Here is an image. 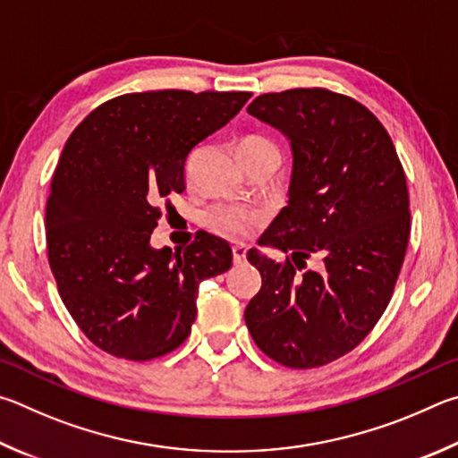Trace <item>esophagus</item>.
Returning <instances> with one entry per match:
<instances>
[{"mask_svg":"<svg viewBox=\"0 0 458 458\" xmlns=\"http://www.w3.org/2000/svg\"><path fill=\"white\" fill-rule=\"evenodd\" d=\"M231 251H233V261L235 263H243L245 261V255H247V247L245 245H233L231 247Z\"/></svg>","mask_w":458,"mask_h":458,"instance_id":"obj_1","label":"esophagus"}]
</instances>
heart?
I'll use <instances>...</instances> for the list:
<instances>
[{
	"mask_svg": "<svg viewBox=\"0 0 458 458\" xmlns=\"http://www.w3.org/2000/svg\"><path fill=\"white\" fill-rule=\"evenodd\" d=\"M237 157L239 160L247 158H279V150L271 140L261 139V136H245L237 142ZM259 221L258 213L251 211H237V208H216L208 215L211 227L225 231L229 235H243L250 231L255 223Z\"/></svg>",
	"mask_w": 458,
	"mask_h": 458,
	"instance_id": "1",
	"label": "heart"
}]
</instances>
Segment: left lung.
Wrapping results in <instances>:
<instances>
[{"mask_svg":"<svg viewBox=\"0 0 458 458\" xmlns=\"http://www.w3.org/2000/svg\"><path fill=\"white\" fill-rule=\"evenodd\" d=\"M247 112L290 139L293 173L287 207L259 239L292 255L247 253L261 290L245 324L282 366L330 364L372 332L394 292L411 237L404 168L386 128L350 96L293 88L258 96ZM314 252L325 269L298 276Z\"/></svg>","mask_w":458,"mask_h":458,"instance_id":"8db88e82","label":"left lung"}]
</instances>
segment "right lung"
Segmentation results:
<instances>
[{
	"label": "right lung",
	"instance_id": "right-lung-1",
	"mask_svg": "<svg viewBox=\"0 0 458 458\" xmlns=\"http://www.w3.org/2000/svg\"><path fill=\"white\" fill-rule=\"evenodd\" d=\"M251 92L157 90L116 96L70 134L46 205L47 261L64 306L94 346L144 362L187 340L203 279L231 267V247L199 233L152 250L158 203L184 191L189 152Z\"/></svg>",
	"mask_w": 458,
	"mask_h": 458
}]
</instances>
